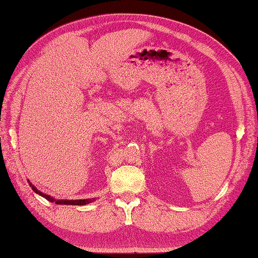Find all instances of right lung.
Here are the masks:
<instances>
[{
	"mask_svg": "<svg viewBox=\"0 0 258 258\" xmlns=\"http://www.w3.org/2000/svg\"><path fill=\"white\" fill-rule=\"evenodd\" d=\"M28 183H29V185L32 186V189H33L35 192H36V194L42 196V197H44L46 200H49V202H51V203H55L56 205H77V206H83V205L90 204V203H92L93 200H94V198H92V199H80V200H62V199H55V198H53V197H51V196L43 194V192H41L40 190H37L36 187H35V186L32 184V182L28 181Z\"/></svg>",
	"mask_w": 258,
	"mask_h": 258,
	"instance_id": "obj_1",
	"label": "right lung"
}]
</instances>
